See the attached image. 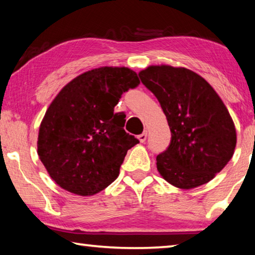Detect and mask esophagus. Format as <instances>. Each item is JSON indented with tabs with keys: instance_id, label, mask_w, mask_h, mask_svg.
Here are the masks:
<instances>
[{
	"instance_id": "1",
	"label": "esophagus",
	"mask_w": 255,
	"mask_h": 255,
	"mask_svg": "<svg viewBox=\"0 0 255 255\" xmlns=\"http://www.w3.org/2000/svg\"><path fill=\"white\" fill-rule=\"evenodd\" d=\"M138 139H139L140 143H145L146 139H147V130H144V132L138 135Z\"/></svg>"
}]
</instances>
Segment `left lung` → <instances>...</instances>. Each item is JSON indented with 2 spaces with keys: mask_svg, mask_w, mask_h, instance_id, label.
Wrapping results in <instances>:
<instances>
[{
  "mask_svg": "<svg viewBox=\"0 0 255 255\" xmlns=\"http://www.w3.org/2000/svg\"><path fill=\"white\" fill-rule=\"evenodd\" d=\"M138 75L156 97L171 130L169 147L156 156L159 174L181 189L209 182L236 146L234 123L222 99L205 79L183 67L149 66Z\"/></svg>",
  "mask_w": 255,
  "mask_h": 255,
  "instance_id": "obj_1",
  "label": "left lung"
}]
</instances>
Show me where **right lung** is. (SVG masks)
<instances>
[{"instance_id": "1", "label": "right lung", "mask_w": 255, "mask_h": 255, "mask_svg": "<svg viewBox=\"0 0 255 255\" xmlns=\"http://www.w3.org/2000/svg\"><path fill=\"white\" fill-rule=\"evenodd\" d=\"M139 83L127 67H100L75 77L54 99L39 128L38 155L59 187L92 196L118 178L127 150L139 140L125 131L126 116L114 108Z\"/></svg>"}]
</instances>
